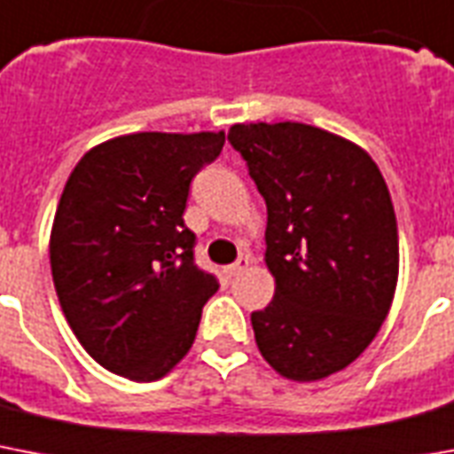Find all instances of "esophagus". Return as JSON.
<instances>
[{"mask_svg":"<svg viewBox=\"0 0 454 454\" xmlns=\"http://www.w3.org/2000/svg\"><path fill=\"white\" fill-rule=\"evenodd\" d=\"M248 264H250V257H248V255H241V257H239V260H237V262L230 264V267H227V274H230V277H239L241 271L248 270Z\"/></svg>","mask_w":454,"mask_h":454,"instance_id":"obj_1","label":"esophagus"}]
</instances>
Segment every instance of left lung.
<instances>
[{
    "instance_id": "left-lung-1",
    "label": "left lung",
    "mask_w": 454,
    "mask_h": 454,
    "mask_svg": "<svg viewBox=\"0 0 454 454\" xmlns=\"http://www.w3.org/2000/svg\"><path fill=\"white\" fill-rule=\"evenodd\" d=\"M231 147L267 204L274 300L250 314L264 361L314 382L364 354L389 314L398 230L382 173L361 147L324 129L234 124Z\"/></svg>"
}]
</instances>
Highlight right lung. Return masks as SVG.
<instances>
[{
	"instance_id": "right-lung-1",
	"label": "right lung",
	"mask_w": 454,
	"mask_h": 454,
	"mask_svg": "<svg viewBox=\"0 0 454 454\" xmlns=\"http://www.w3.org/2000/svg\"><path fill=\"white\" fill-rule=\"evenodd\" d=\"M224 133H133L86 152L56 210L51 274L82 347L136 382L164 377L190 351L220 288L194 262L183 213Z\"/></svg>"
}]
</instances>
